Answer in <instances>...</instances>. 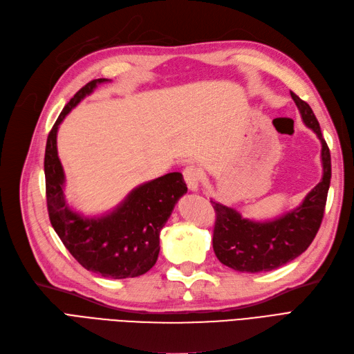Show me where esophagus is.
Masks as SVG:
<instances>
[{
  "mask_svg": "<svg viewBox=\"0 0 354 354\" xmlns=\"http://www.w3.org/2000/svg\"><path fill=\"white\" fill-rule=\"evenodd\" d=\"M183 176H185V180L187 183V187L192 190V192H196L199 189V185L202 181V177H203V173L202 169L196 165H187L185 168V171H183Z\"/></svg>",
  "mask_w": 354,
  "mask_h": 354,
  "instance_id": "34e87169",
  "label": "esophagus"
}]
</instances>
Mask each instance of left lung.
I'll list each match as a JSON object with an SVG mask.
<instances>
[{"label": "left lung", "mask_w": 354, "mask_h": 354, "mask_svg": "<svg viewBox=\"0 0 354 354\" xmlns=\"http://www.w3.org/2000/svg\"><path fill=\"white\" fill-rule=\"evenodd\" d=\"M303 123L321 140L322 180L296 209L272 221L256 223L243 218L236 209L211 201L215 209L212 246L219 262L239 272L272 271L296 259L313 241L321 227L331 183V153L322 136L318 120L308 102L290 92Z\"/></svg>", "instance_id": "obj_1"}]
</instances>
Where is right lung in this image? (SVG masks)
<instances>
[{
	"label": "right lung",
	"instance_id": "add662e5",
	"mask_svg": "<svg viewBox=\"0 0 354 354\" xmlns=\"http://www.w3.org/2000/svg\"><path fill=\"white\" fill-rule=\"evenodd\" d=\"M108 79L89 82L67 102L46 139L45 187L50 221L63 245L83 268L105 278H133L148 272L160 253V233L177 201L187 192L181 173H168L133 189L114 211L83 216L64 198V169L57 152L61 121L84 96Z\"/></svg>",
	"mask_w": 354,
	"mask_h": 354
}]
</instances>
